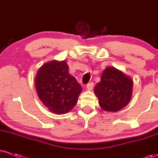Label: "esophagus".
Wrapping results in <instances>:
<instances>
[{
  "label": "esophagus",
  "mask_w": 158,
  "mask_h": 158,
  "mask_svg": "<svg viewBox=\"0 0 158 158\" xmlns=\"http://www.w3.org/2000/svg\"><path fill=\"white\" fill-rule=\"evenodd\" d=\"M94 88V82L93 81H91V82L88 83V85H87V89L89 90H91L92 89H93Z\"/></svg>",
  "instance_id": "esophagus-1"
}]
</instances>
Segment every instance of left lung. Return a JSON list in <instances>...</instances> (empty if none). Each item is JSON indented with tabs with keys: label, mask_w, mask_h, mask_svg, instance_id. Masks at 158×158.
Wrapping results in <instances>:
<instances>
[{
	"label": "left lung",
	"mask_w": 158,
	"mask_h": 158,
	"mask_svg": "<svg viewBox=\"0 0 158 158\" xmlns=\"http://www.w3.org/2000/svg\"><path fill=\"white\" fill-rule=\"evenodd\" d=\"M132 88L131 78L114 67H109L105 69L100 81L96 85L94 90L99 106L104 110L115 112L128 104Z\"/></svg>",
	"instance_id": "1"
}]
</instances>
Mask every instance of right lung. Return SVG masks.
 Instances as JSON below:
<instances>
[{"label": "right lung", "mask_w": 158, "mask_h": 158, "mask_svg": "<svg viewBox=\"0 0 158 158\" xmlns=\"http://www.w3.org/2000/svg\"><path fill=\"white\" fill-rule=\"evenodd\" d=\"M68 70L65 61L53 60L42 65L36 74L35 83L38 96L44 106L56 114L70 111L77 104L82 90Z\"/></svg>", "instance_id": "obj_1"}]
</instances>
